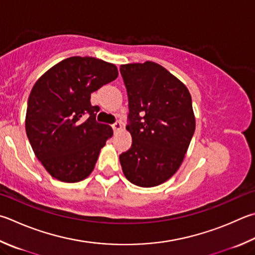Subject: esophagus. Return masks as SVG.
Masks as SVG:
<instances>
[{
  "mask_svg": "<svg viewBox=\"0 0 255 255\" xmlns=\"http://www.w3.org/2000/svg\"><path fill=\"white\" fill-rule=\"evenodd\" d=\"M122 128H123V125H122V123H120V122H116L115 124H113V129H114L115 131H118Z\"/></svg>",
  "mask_w": 255,
  "mask_h": 255,
  "instance_id": "esophagus-1",
  "label": "esophagus"
}]
</instances>
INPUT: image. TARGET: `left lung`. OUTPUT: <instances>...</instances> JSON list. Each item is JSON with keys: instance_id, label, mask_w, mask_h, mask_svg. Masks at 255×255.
<instances>
[{"instance_id": "1", "label": "left lung", "mask_w": 255, "mask_h": 255, "mask_svg": "<svg viewBox=\"0 0 255 255\" xmlns=\"http://www.w3.org/2000/svg\"><path fill=\"white\" fill-rule=\"evenodd\" d=\"M128 95L132 143L119 156L129 182L152 187L177 172L195 131L192 97L183 82L160 64L120 66Z\"/></svg>"}]
</instances>
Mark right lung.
Segmentation results:
<instances>
[{
  "label": "right lung",
  "mask_w": 255,
  "mask_h": 255,
  "mask_svg": "<svg viewBox=\"0 0 255 255\" xmlns=\"http://www.w3.org/2000/svg\"><path fill=\"white\" fill-rule=\"evenodd\" d=\"M118 77L117 67L92 57L62 60L35 82L27 100L25 130L47 172L76 183L94 170L113 128L97 123L91 94Z\"/></svg>",
  "instance_id": "right-lung-1"
}]
</instances>
